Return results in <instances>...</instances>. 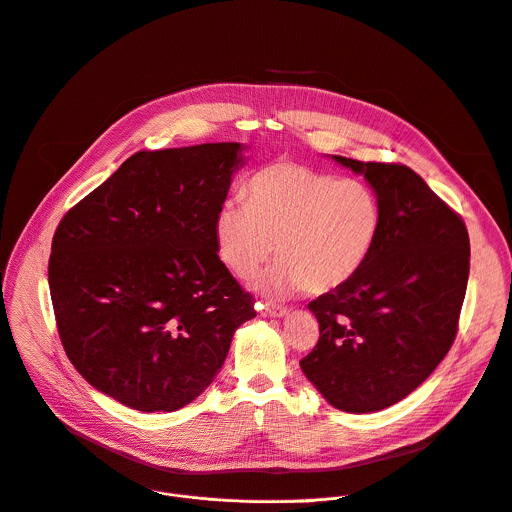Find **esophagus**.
<instances>
[{
	"label": "esophagus",
	"mask_w": 512,
	"mask_h": 512,
	"mask_svg": "<svg viewBox=\"0 0 512 512\" xmlns=\"http://www.w3.org/2000/svg\"><path fill=\"white\" fill-rule=\"evenodd\" d=\"M261 314L263 316H273V318H280V316H286L288 314V308L284 306H273V304H261Z\"/></svg>",
	"instance_id": "1"
}]
</instances>
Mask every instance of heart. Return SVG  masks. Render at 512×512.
<instances>
[{"mask_svg":"<svg viewBox=\"0 0 512 512\" xmlns=\"http://www.w3.org/2000/svg\"><path fill=\"white\" fill-rule=\"evenodd\" d=\"M380 226V198L365 181L275 161L251 177L249 204H222L214 239L220 261L241 280L277 253L282 263L257 282L265 294H324L363 267Z\"/></svg>","mask_w":512,"mask_h":512,"instance_id":"b5f03b06","label":"heart"}]
</instances>
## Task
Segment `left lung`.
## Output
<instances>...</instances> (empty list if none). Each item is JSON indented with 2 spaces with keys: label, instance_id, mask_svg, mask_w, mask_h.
<instances>
[{
  "label": "left lung",
  "instance_id": "1",
  "mask_svg": "<svg viewBox=\"0 0 512 512\" xmlns=\"http://www.w3.org/2000/svg\"><path fill=\"white\" fill-rule=\"evenodd\" d=\"M333 159L374 188L382 226L351 280L308 304L320 337L300 367L329 404L363 414L406 398L451 349L470 237L461 216L410 167Z\"/></svg>",
  "mask_w": 512,
  "mask_h": 512
}]
</instances>
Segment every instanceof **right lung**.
Returning <instances> with one entry per match:
<instances>
[{"label":"right lung","instance_id":"add662e5","mask_svg":"<svg viewBox=\"0 0 512 512\" xmlns=\"http://www.w3.org/2000/svg\"><path fill=\"white\" fill-rule=\"evenodd\" d=\"M243 149L138 151L55 230L49 286L61 343L79 374L124 406L171 412L196 400L257 314L214 239Z\"/></svg>","mask_w":512,"mask_h":512}]
</instances>
